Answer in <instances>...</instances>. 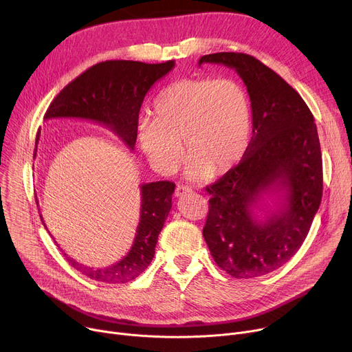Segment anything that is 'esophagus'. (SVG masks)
Returning <instances> with one entry per match:
<instances>
[{
    "instance_id": "34e87169",
    "label": "esophagus",
    "mask_w": 352,
    "mask_h": 352,
    "mask_svg": "<svg viewBox=\"0 0 352 352\" xmlns=\"http://www.w3.org/2000/svg\"><path fill=\"white\" fill-rule=\"evenodd\" d=\"M191 191H192L191 186H188V185H178L174 195H175L177 198H181V197H184L185 194H188V192H191Z\"/></svg>"
}]
</instances>
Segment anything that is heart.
Here are the masks:
<instances>
[{"label":"heart","mask_w":352,"mask_h":352,"mask_svg":"<svg viewBox=\"0 0 352 352\" xmlns=\"http://www.w3.org/2000/svg\"><path fill=\"white\" fill-rule=\"evenodd\" d=\"M154 113V120L140 124L138 142L161 174H173L179 167L182 140L191 154L186 175L192 179L232 168L249 146L252 103L236 80H178L161 91Z\"/></svg>","instance_id":"1"}]
</instances>
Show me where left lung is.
<instances>
[{
	"label": "left lung",
	"instance_id": "obj_1",
	"mask_svg": "<svg viewBox=\"0 0 352 352\" xmlns=\"http://www.w3.org/2000/svg\"><path fill=\"white\" fill-rule=\"evenodd\" d=\"M202 63L235 69L252 103V138L236 167L206 186L202 235L217 265L236 278L267 274L287 263L306 239L322 195V160L314 117L298 93L261 60L236 52ZM278 195L273 211L258 204ZM263 212L256 215V210Z\"/></svg>",
	"mask_w": 352,
	"mask_h": 352
}]
</instances>
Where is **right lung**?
I'll return each instance as SVG.
<instances>
[{"mask_svg":"<svg viewBox=\"0 0 352 352\" xmlns=\"http://www.w3.org/2000/svg\"><path fill=\"white\" fill-rule=\"evenodd\" d=\"M174 66V60L164 63L135 60L100 62L85 70L80 76L59 91L46 110L45 120L85 119L99 123L113 131L133 151L137 140L138 113L147 91ZM39 134H36L34 158L38 151ZM140 222L134 242L122 261L107 267L95 269L85 266L63 253L66 261L82 274L103 283H127L142 274L151 263L158 235L170 214L175 184L157 181L140 185ZM39 217L42 219L41 214ZM42 223L46 228L43 219Z\"/></svg>","mask_w":352,"mask_h":352,"instance_id":"obj_1","label":"right lung"}]
</instances>
